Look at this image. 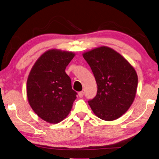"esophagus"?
Listing matches in <instances>:
<instances>
[{"label": "esophagus", "mask_w": 159, "mask_h": 159, "mask_svg": "<svg viewBox=\"0 0 159 159\" xmlns=\"http://www.w3.org/2000/svg\"><path fill=\"white\" fill-rule=\"evenodd\" d=\"M84 91H80V92L79 93V96L80 98H82L83 96H84Z\"/></svg>", "instance_id": "34e87169"}]
</instances>
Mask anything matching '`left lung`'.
<instances>
[{
	"label": "left lung",
	"mask_w": 159,
	"mask_h": 159,
	"mask_svg": "<svg viewBox=\"0 0 159 159\" xmlns=\"http://www.w3.org/2000/svg\"><path fill=\"white\" fill-rule=\"evenodd\" d=\"M83 57L98 85L96 95L88 101L94 114L106 121L120 117L134 100L138 84L134 69L122 55L107 47L85 52Z\"/></svg>",
	"instance_id": "1"
}]
</instances>
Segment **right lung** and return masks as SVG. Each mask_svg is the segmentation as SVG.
I'll use <instances>...</instances> for the list:
<instances>
[{
  "mask_svg": "<svg viewBox=\"0 0 159 159\" xmlns=\"http://www.w3.org/2000/svg\"><path fill=\"white\" fill-rule=\"evenodd\" d=\"M75 54L51 49L44 53L30 70L27 95L30 106L40 118L56 124L66 118L77 93L65 69Z\"/></svg>",
  "mask_w": 159,
  "mask_h": 159,
  "instance_id": "right-lung-1",
  "label": "right lung"
}]
</instances>
